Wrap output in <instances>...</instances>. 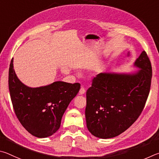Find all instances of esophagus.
<instances>
[{
  "mask_svg": "<svg viewBox=\"0 0 159 159\" xmlns=\"http://www.w3.org/2000/svg\"><path fill=\"white\" fill-rule=\"evenodd\" d=\"M85 92H86L85 89H84V87H82L81 89H80V91H79V93L80 94V95H82V94H84Z\"/></svg>",
  "mask_w": 159,
  "mask_h": 159,
  "instance_id": "1",
  "label": "esophagus"
}]
</instances>
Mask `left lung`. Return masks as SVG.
Segmentation results:
<instances>
[{"instance_id": "obj_1", "label": "left lung", "mask_w": 159, "mask_h": 159, "mask_svg": "<svg viewBox=\"0 0 159 159\" xmlns=\"http://www.w3.org/2000/svg\"><path fill=\"white\" fill-rule=\"evenodd\" d=\"M140 68L133 73H100L87 91V126L95 137H116L127 130L143 112L152 77L151 62L145 51L134 63Z\"/></svg>"}]
</instances>
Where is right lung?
Listing matches in <instances>:
<instances>
[{"instance_id":"add662e5","label":"right lung","mask_w":159,"mask_h":159,"mask_svg":"<svg viewBox=\"0 0 159 159\" xmlns=\"http://www.w3.org/2000/svg\"><path fill=\"white\" fill-rule=\"evenodd\" d=\"M8 84L16 117L28 132L37 138H47L57 131L70 101L80 89V83L61 81L31 88L18 79L13 67L9 68Z\"/></svg>"}]
</instances>
